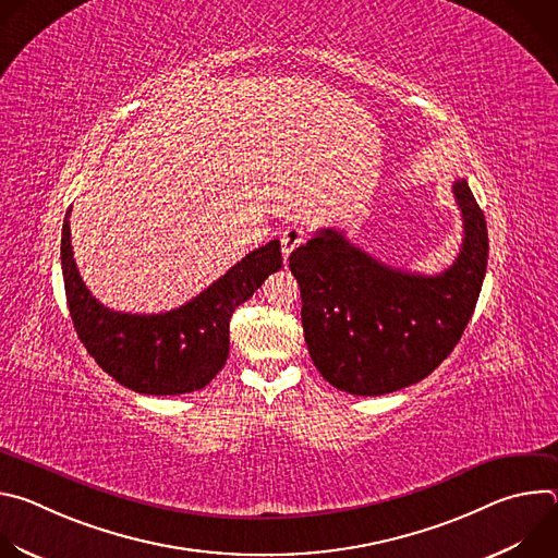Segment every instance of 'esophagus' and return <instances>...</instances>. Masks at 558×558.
I'll list each match as a JSON object with an SVG mask.
<instances>
[{
	"mask_svg": "<svg viewBox=\"0 0 558 558\" xmlns=\"http://www.w3.org/2000/svg\"><path fill=\"white\" fill-rule=\"evenodd\" d=\"M304 238H306V229L300 227V225H291V227H287V229L280 233V245H282L284 258H287L295 247H300V245L304 243Z\"/></svg>",
	"mask_w": 558,
	"mask_h": 558,
	"instance_id": "esophagus-1",
	"label": "esophagus"
}]
</instances>
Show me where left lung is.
I'll list each match as a JSON object with an SVG mask.
<instances>
[{"label": "left lung", "instance_id": "obj_1", "mask_svg": "<svg viewBox=\"0 0 558 558\" xmlns=\"http://www.w3.org/2000/svg\"><path fill=\"white\" fill-rule=\"evenodd\" d=\"M452 194L463 243L437 276L392 269L331 227L291 252L308 355L331 386L364 397L400 390L428 377L461 340L488 267V227L465 179Z\"/></svg>", "mask_w": 558, "mask_h": 558}]
</instances>
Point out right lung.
<instances>
[{
	"label": "right lung",
	"mask_w": 558,
	"mask_h": 558,
	"mask_svg": "<svg viewBox=\"0 0 558 558\" xmlns=\"http://www.w3.org/2000/svg\"><path fill=\"white\" fill-rule=\"evenodd\" d=\"M70 211L61 229V271L72 325L86 351L121 386L143 395H181L207 386L229 355L231 313L282 267L280 241L250 252L179 308L121 313L93 298L78 276Z\"/></svg>",
	"instance_id": "1"
}]
</instances>
